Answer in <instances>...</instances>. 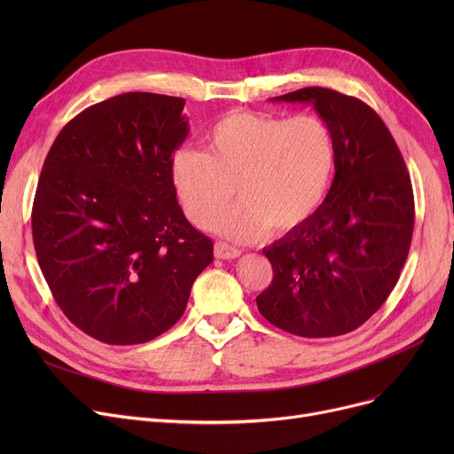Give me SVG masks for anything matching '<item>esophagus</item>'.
I'll use <instances>...</instances> for the list:
<instances>
[{"label":"esophagus","mask_w":454,"mask_h":454,"mask_svg":"<svg viewBox=\"0 0 454 454\" xmlns=\"http://www.w3.org/2000/svg\"><path fill=\"white\" fill-rule=\"evenodd\" d=\"M239 255H241V250H237V248H233V247L226 245V243H221V241L215 243V257H219V259H235V257H239Z\"/></svg>","instance_id":"34e87169"}]
</instances>
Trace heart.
<instances>
[{"label": "heart", "instance_id": "heart-1", "mask_svg": "<svg viewBox=\"0 0 454 454\" xmlns=\"http://www.w3.org/2000/svg\"><path fill=\"white\" fill-rule=\"evenodd\" d=\"M207 153L182 147L171 173L191 223L209 226L233 195L239 197L217 223L233 241L252 243L267 231L301 224L322 200L335 145L322 119L279 117L237 110L206 134Z\"/></svg>", "mask_w": 454, "mask_h": 454}]
</instances>
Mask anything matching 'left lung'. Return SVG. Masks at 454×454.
<instances>
[{
    "instance_id": "1",
    "label": "left lung",
    "mask_w": 454,
    "mask_h": 454,
    "mask_svg": "<svg viewBox=\"0 0 454 454\" xmlns=\"http://www.w3.org/2000/svg\"><path fill=\"white\" fill-rule=\"evenodd\" d=\"M274 103H309L335 145V178L318 209L263 248L274 278L255 301L272 325L307 339L363 325L394 291L414 231L407 165L366 103L301 88Z\"/></svg>"
}]
</instances>
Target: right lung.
<instances>
[{
    "mask_svg": "<svg viewBox=\"0 0 454 454\" xmlns=\"http://www.w3.org/2000/svg\"><path fill=\"white\" fill-rule=\"evenodd\" d=\"M185 101L129 91L60 130L43 161L33 243L62 313L114 346L173 327L213 241L176 200L171 163L189 134Z\"/></svg>",
    "mask_w": 454,
    "mask_h": 454,
    "instance_id": "add662e5",
    "label": "right lung"
}]
</instances>
